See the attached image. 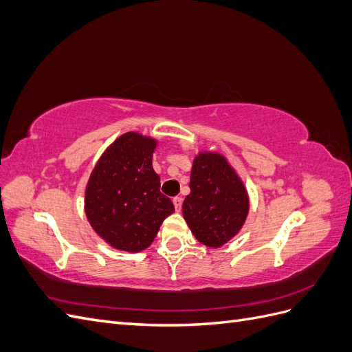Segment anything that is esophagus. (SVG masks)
I'll return each mask as SVG.
<instances>
[{
    "label": "esophagus",
    "mask_w": 352,
    "mask_h": 352,
    "mask_svg": "<svg viewBox=\"0 0 352 352\" xmlns=\"http://www.w3.org/2000/svg\"><path fill=\"white\" fill-rule=\"evenodd\" d=\"M173 204H175L176 211H180V208H182V198H180V197H175V198H173Z\"/></svg>",
    "instance_id": "34e87169"
}]
</instances>
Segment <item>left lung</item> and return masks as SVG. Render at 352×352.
Segmentation results:
<instances>
[{
	"instance_id": "8db88e82",
	"label": "left lung",
	"mask_w": 352,
	"mask_h": 352,
	"mask_svg": "<svg viewBox=\"0 0 352 352\" xmlns=\"http://www.w3.org/2000/svg\"><path fill=\"white\" fill-rule=\"evenodd\" d=\"M189 188L182 206L188 226L201 243L221 247L247 219V190L226 158L214 153H201L194 160Z\"/></svg>"
}]
</instances>
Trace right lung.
<instances>
[{"instance_id":"1","label":"right lung","mask_w":352,"mask_h":352,"mask_svg":"<svg viewBox=\"0 0 352 352\" xmlns=\"http://www.w3.org/2000/svg\"><path fill=\"white\" fill-rule=\"evenodd\" d=\"M155 141L140 133L116 140L95 166L85 194V210L94 230L111 247L127 252L148 248L172 199L160 192L153 168Z\"/></svg>"}]
</instances>
